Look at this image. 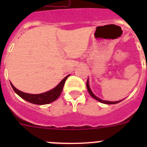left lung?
Masks as SVG:
<instances>
[{"mask_svg": "<svg viewBox=\"0 0 147 147\" xmlns=\"http://www.w3.org/2000/svg\"><path fill=\"white\" fill-rule=\"evenodd\" d=\"M86 85H87V88H88V93H90V96H91L93 98H95V99L97 100V101H98V102H102V103L107 104V105H113V104H117V103H119V102H120L121 101H122V100H121V101H118V102H109V101H105V100H102L101 98H98L97 96H95V95L93 93L92 90H90V88L89 81H88V80H87Z\"/></svg>", "mask_w": 147, "mask_h": 147, "instance_id": "left-lung-1", "label": "left lung"}]
</instances>
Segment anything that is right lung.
I'll return each mask as SVG.
<instances>
[{
	"instance_id": "right-lung-1",
	"label": "right lung",
	"mask_w": 147,
	"mask_h": 147,
	"mask_svg": "<svg viewBox=\"0 0 147 147\" xmlns=\"http://www.w3.org/2000/svg\"><path fill=\"white\" fill-rule=\"evenodd\" d=\"M70 75H67V76L63 79L62 81L59 82V85L52 90H51L49 91L45 92V93H40V94H30V93H26L20 91L15 87L13 86V85L11 82V85L14 91L18 95L20 96L24 100L27 101V102H30V103L35 104V105H47V104L53 102L55 101L56 99H57L59 96L61 95V93L62 91L63 87H64L65 82L66 80Z\"/></svg>"
}]
</instances>
